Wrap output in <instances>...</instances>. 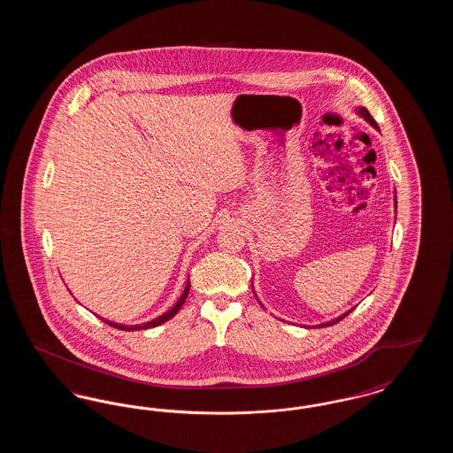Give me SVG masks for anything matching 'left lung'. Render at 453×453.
Returning <instances> with one entry per match:
<instances>
[{
  "label": "left lung",
  "instance_id": "1",
  "mask_svg": "<svg viewBox=\"0 0 453 453\" xmlns=\"http://www.w3.org/2000/svg\"><path fill=\"white\" fill-rule=\"evenodd\" d=\"M358 113H360V115H362V117H364V119H365L366 122H368V124H370V126H373V127H375V129H379V126H377V122H375V120H373V117H372V115H370V111H368V110H366V108H364V107L358 108ZM395 205H397V198H395ZM351 311H353V309H351ZM351 311H348V312H345V314H343V316H340V318H336V319H333V321H329V323L321 324V326H323V327H326V326H331V324L340 323V321H342V319H343V318H346V316H348V314H349V312H351Z\"/></svg>",
  "mask_w": 453,
  "mask_h": 453
}]
</instances>
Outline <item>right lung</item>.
<instances>
[{
    "label": "right lung",
    "mask_w": 453,
    "mask_h": 453,
    "mask_svg": "<svg viewBox=\"0 0 453 453\" xmlns=\"http://www.w3.org/2000/svg\"><path fill=\"white\" fill-rule=\"evenodd\" d=\"M188 290H190V281L187 283V287H185V290H183V294H181V297H180V301L174 303V307L170 309L168 312H165L163 316H159V318H156V319H152L150 323L144 324H137V326H124V324H117L111 323V321H107V319H102V321H105L108 326H111V327H117V329H124V331H134V329H148V327H154V326H159V324L166 323V321H170L173 316L181 309V305L185 303V299H187V296H188Z\"/></svg>",
    "instance_id": "right-lung-1"
}]
</instances>
